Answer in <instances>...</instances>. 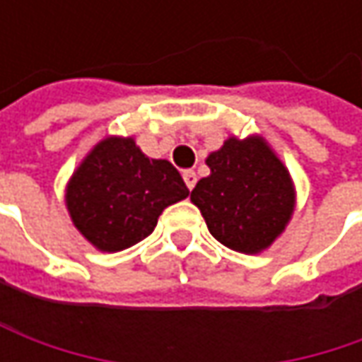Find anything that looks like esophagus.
I'll use <instances>...</instances> for the list:
<instances>
[{
	"label": "esophagus",
	"mask_w": 362,
	"mask_h": 362,
	"mask_svg": "<svg viewBox=\"0 0 362 362\" xmlns=\"http://www.w3.org/2000/svg\"><path fill=\"white\" fill-rule=\"evenodd\" d=\"M183 179H185V185L189 187V191L195 187V183H197V175L193 173V171H185V173H183Z\"/></svg>",
	"instance_id": "1"
}]
</instances>
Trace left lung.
Instances as JSON below:
<instances>
[{
    "instance_id": "1",
    "label": "left lung",
    "mask_w": 362,
    "mask_h": 362,
    "mask_svg": "<svg viewBox=\"0 0 362 362\" xmlns=\"http://www.w3.org/2000/svg\"><path fill=\"white\" fill-rule=\"evenodd\" d=\"M211 173L197 181L191 202L209 233L240 254H262L294 216L290 171L259 134L230 136L205 159Z\"/></svg>"
}]
</instances>
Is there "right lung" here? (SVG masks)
I'll list each match as a JSON object with an SVG mask.
<instances>
[{
  "label": "right lung",
  "mask_w": 362,
  "mask_h": 362,
  "mask_svg": "<svg viewBox=\"0 0 362 362\" xmlns=\"http://www.w3.org/2000/svg\"><path fill=\"white\" fill-rule=\"evenodd\" d=\"M189 189L169 160L148 159L132 136H105L66 185V209L98 252H122L151 235L165 207Z\"/></svg>",
  "instance_id": "add662e5"
}]
</instances>
